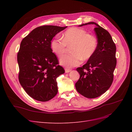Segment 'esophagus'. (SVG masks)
<instances>
[{
	"mask_svg": "<svg viewBox=\"0 0 132 132\" xmlns=\"http://www.w3.org/2000/svg\"><path fill=\"white\" fill-rule=\"evenodd\" d=\"M70 71H71V69H65V72L66 73H69Z\"/></svg>",
	"mask_w": 132,
	"mask_h": 132,
	"instance_id": "1",
	"label": "esophagus"
}]
</instances>
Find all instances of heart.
<instances>
[{
  "mask_svg": "<svg viewBox=\"0 0 132 132\" xmlns=\"http://www.w3.org/2000/svg\"><path fill=\"white\" fill-rule=\"evenodd\" d=\"M71 45L72 53L64 55L59 60L61 65L67 68L78 66L82 59L86 61L93 57L97 49V39L85 30L72 27L64 33L63 38L56 36L51 43L52 51L59 57L65 52L67 46Z\"/></svg>",
  "mask_w": 132,
  "mask_h": 132,
  "instance_id": "1",
  "label": "heart"
}]
</instances>
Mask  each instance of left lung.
<instances>
[{
    "instance_id": "8db88e82",
    "label": "left lung",
    "mask_w": 132,
    "mask_h": 132,
    "mask_svg": "<svg viewBox=\"0 0 132 132\" xmlns=\"http://www.w3.org/2000/svg\"><path fill=\"white\" fill-rule=\"evenodd\" d=\"M94 25L97 38V47L95 54L85 64L77 69L80 76L75 83L77 91L84 96L94 98L104 94L113 80L116 66V47L107 30L94 22L83 23L79 26Z\"/></svg>"
}]
</instances>
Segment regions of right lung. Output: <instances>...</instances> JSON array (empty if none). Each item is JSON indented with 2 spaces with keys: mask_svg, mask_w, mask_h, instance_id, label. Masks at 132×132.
Returning <instances> with one entry per match:
<instances>
[{
  "mask_svg": "<svg viewBox=\"0 0 132 132\" xmlns=\"http://www.w3.org/2000/svg\"><path fill=\"white\" fill-rule=\"evenodd\" d=\"M67 27H38L20 43L17 56L19 82L26 93L36 100L48 101L58 93L57 78L65 70L59 65L51 43L55 35Z\"/></svg>",
  "mask_w": 132,
  "mask_h": 132,
  "instance_id": "add662e5",
  "label": "right lung"
}]
</instances>
